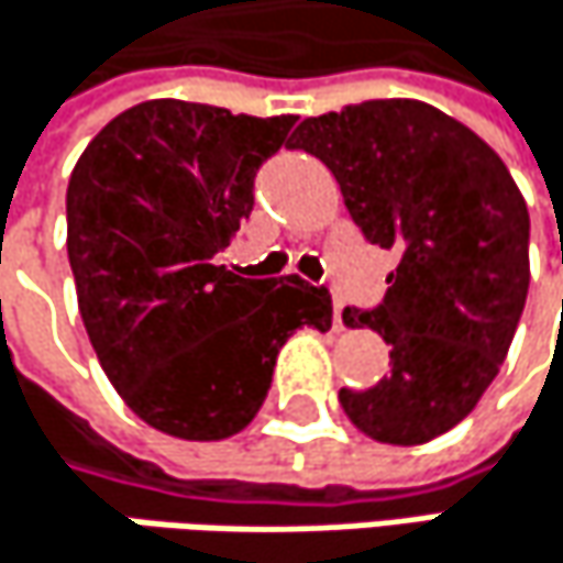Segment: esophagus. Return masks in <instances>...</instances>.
Segmentation results:
<instances>
[{
    "mask_svg": "<svg viewBox=\"0 0 563 563\" xmlns=\"http://www.w3.org/2000/svg\"><path fill=\"white\" fill-rule=\"evenodd\" d=\"M333 327H343V301H333Z\"/></svg>",
    "mask_w": 563,
    "mask_h": 563,
    "instance_id": "1",
    "label": "esophagus"
}]
</instances>
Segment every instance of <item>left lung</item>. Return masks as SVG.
Returning a JSON list of instances; mask_svg holds the SVG:
<instances>
[{
  "instance_id": "1",
  "label": "left lung",
  "mask_w": 563,
  "mask_h": 563,
  "mask_svg": "<svg viewBox=\"0 0 563 563\" xmlns=\"http://www.w3.org/2000/svg\"><path fill=\"white\" fill-rule=\"evenodd\" d=\"M320 158L366 243L398 252L386 298L343 308L373 327L388 373L340 388L350 421L383 444H424L463 421L496 379L528 295V207L503 158L418 100H366L311 115L295 145Z\"/></svg>"
}]
</instances>
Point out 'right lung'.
<instances>
[{"instance_id":"add662e5","label":"right lung","mask_w":563,"mask_h":563,"mask_svg":"<svg viewBox=\"0 0 563 563\" xmlns=\"http://www.w3.org/2000/svg\"><path fill=\"white\" fill-rule=\"evenodd\" d=\"M295 115L148 100L115 115L67 184L80 317L125 405L184 441H220L262 408L298 327L327 330L330 291L217 265Z\"/></svg>"}]
</instances>
